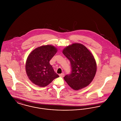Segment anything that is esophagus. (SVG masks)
I'll list each match as a JSON object with an SVG mask.
<instances>
[{"label": "esophagus", "mask_w": 121, "mask_h": 121, "mask_svg": "<svg viewBox=\"0 0 121 121\" xmlns=\"http://www.w3.org/2000/svg\"><path fill=\"white\" fill-rule=\"evenodd\" d=\"M59 76L60 77H64V74L63 73H61V74H59Z\"/></svg>", "instance_id": "34e87169"}]
</instances>
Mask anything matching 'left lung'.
<instances>
[{"instance_id": "8db88e82", "label": "left lung", "mask_w": 121, "mask_h": 121, "mask_svg": "<svg viewBox=\"0 0 121 121\" xmlns=\"http://www.w3.org/2000/svg\"><path fill=\"white\" fill-rule=\"evenodd\" d=\"M63 54L69 59L72 72L64 79L74 90L86 87L93 80L97 71L95 58L86 47L79 43H74L65 48Z\"/></svg>"}]
</instances>
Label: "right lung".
Masks as SVG:
<instances>
[{"instance_id":"right-lung-1","label":"right lung","mask_w":121,"mask_h":121,"mask_svg":"<svg viewBox=\"0 0 121 121\" xmlns=\"http://www.w3.org/2000/svg\"><path fill=\"white\" fill-rule=\"evenodd\" d=\"M57 51L55 47L47 45L38 47L29 53L25 69L32 82L40 87H44L59 77L49 63Z\"/></svg>"}]
</instances>
